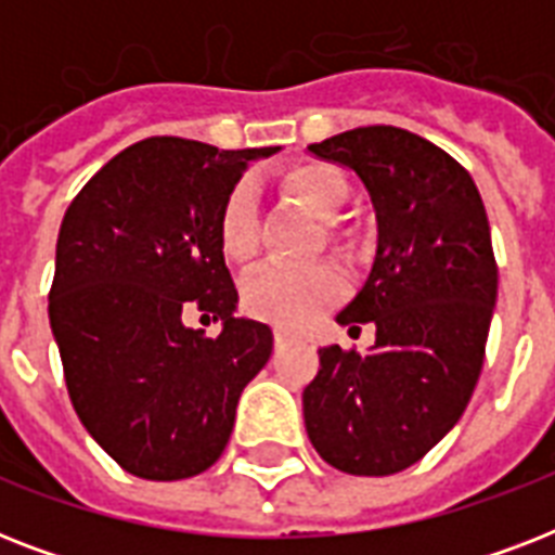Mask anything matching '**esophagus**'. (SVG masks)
Wrapping results in <instances>:
<instances>
[{
  "label": "esophagus",
  "mask_w": 555,
  "mask_h": 555,
  "mask_svg": "<svg viewBox=\"0 0 555 555\" xmlns=\"http://www.w3.org/2000/svg\"><path fill=\"white\" fill-rule=\"evenodd\" d=\"M291 343H294V334L285 328H276V348H285L291 346Z\"/></svg>",
  "instance_id": "obj_1"
}]
</instances>
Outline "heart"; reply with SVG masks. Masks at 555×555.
Masks as SVG:
<instances>
[{
	"label": "heart",
	"mask_w": 555,
	"mask_h": 555,
	"mask_svg": "<svg viewBox=\"0 0 555 555\" xmlns=\"http://www.w3.org/2000/svg\"><path fill=\"white\" fill-rule=\"evenodd\" d=\"M282 186L302 201L320 218H334L348 198L346 178L325 164H302L287 169ZM218 238L230 259H250L259 244V198L250 181H238L224 198L218 216ZM343 291V279L331 264H261L244 282V308L261 320L279 322L285 328H302L320 313L322 305L334 302Z\"/></svg>",
	"instance_id": "b5f03b06"
}]
</instances>
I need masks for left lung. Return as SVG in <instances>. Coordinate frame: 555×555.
<instances>
[{
    "label": "left lung",
    "instance_id": "8db88e82",
    "mask_svg": "<svg viewBox=\"0 0 555 555\" xmlns=\"http://www.w3.org/2000/svg\"><path fill=\"white\" fill-rule=\"evenodd\" d=\"M308 150L369 192L377 253L337 322H374L377 339L365 354L320 348L305 429L343 473L395 475L461 421L475 391L499 296L490 221L473 176L421 134L360 126Z\"/></svg>",
    "mask_w": 555,
    "mask_h": 555
}]
</instances>
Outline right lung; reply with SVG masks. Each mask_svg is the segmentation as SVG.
<instances>
[{"label": "right lung", "mask_w": 555, "mask_h": 555, "mask_svg": "<svg viewBox=\"0 0 555 555\" xmlns=\"http://www.w3.org/2000/svg\"><path fill=\"white\" fill-rule=\"evenodd\" d=\"M276 152L146 138L65 209L48 294L65 386L91 438L138 478L216 464L244 386L270 360L273 331L235 317L218 216L247 164ZM190 307L222 334L184 326Z\"/></svg>", "instance_id": "obj_1"}]
</instances>
